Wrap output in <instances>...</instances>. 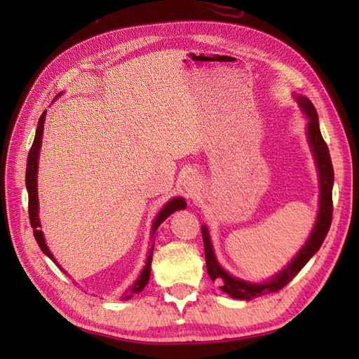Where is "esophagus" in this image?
I'll return each instance as SVG.
<instances>
[{
	"mask_svg": "<svg viewBox=\"0 0 359 359\" xmlns=\"http://www.w3.org/2000/svg\"><path fill=\"white\" fill-rule=\"evenodd\" d=\"M201 186V180L196 177V175H187L186 178H184L182 181V187H184V191H186L189 196H194L196 194L198 189Z\"/></svg>",
	"mask_w": 359,
	"mask_h": 359,
	"instance_id": "obj_1",
	"label": "esophagus"
}]
</instances>
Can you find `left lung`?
<instances>
[{"label":"left lung","instance_id":"obj_1","mask_svg":"<svg viewBox=\"0 0 359 359\" xmlns=\"http://www.w3.org/2000/svg\"><path fill=\"white\" fill-rule=\"evenodd\" d=\"M295 99L301 107L304 115L307 116V139L309 145L311 148V153L316 161V168L319 173V186H320V196H319V212L316 223L313 226V231L309 236L306 244L297 253L290 262L286 265L285 269L278 271L276 276L271 277L262 283H252V281H245L238 277L231 276L227 271H224L220 264L217 262V257L212 248V243L210 238L208 227L205 224L202 226V238H203V247H205V259H206V271L212 281H217L220 285V289L226 292L231 298L236 299H253L268 293L278 292L283 289L289 281L295 277L299 271L304 268L313 255L320 248L325 236H327L330 226L332 222V186H334V169L331 163L330 149L325 144V140L320 133L318 112L314 109L313 103L307 97L295 95Z\"/></svg>","mask_w":359,"mask_h":359}]
</instances>
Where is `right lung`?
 I'll list each match as a JSON object with an SVG mask.
<instances>
[{"label":"right lung","mask_w":359,"mask_h":359,"mask_svg":"<svg viewBox=\"0 0 359 359\" xmlns=\"http://www.w3.org/2000/svg\"><path fill=\"white\" fill-rule=\"evenodd\" d=\"M58 97V95H57ZM45 118H46V111L41 114L39 124H37V130H36V137L34 142H32V147L29 149L28 154V160H27V175H25V184H27V190H28V212H29V222H31V227L32 232H34V238L40 247V250L45 253L48 257H50L53 262L58 265V262L53 257V255L50 253V250L48 248V244L45 241V236H43V232L40 231V219H39V194H37V170H39V154H40V147H41V137H43V124H45ZM186 201L184 198H173L170 199L165 206H163L161 211L157 214L156 220L153 223V233L157 231V227L165 222L170 214H173L178 210H186ZM153 250H154V244L151 245L149 252H148V257H147V264L142 269V273L136 278L135 283L130 286L124 293L121 299L127 301L132 298L135 293L142 292L144 287L147 286L148 280H149V274H151V260H153Z\"/></svg>","instance_id":"obj_1"}]
</instances>
